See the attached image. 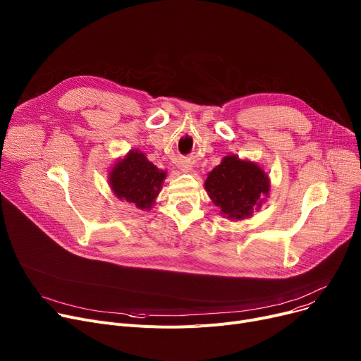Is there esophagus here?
<instances>
[{
    "mask_svg": "<svg viewBox=\"0 0 361 361\" xmlns=\"http://www.w3.org/2000/svg\"><path fill=\"white\" fill-rule=\"evenodd\" d=\"M180 168H181V171H184V173H188V171L192 169V165L187 164V162H181V164H180Z\"/></svg>",
    "mask_w": 361,
    "mask_h": 361,
    "instance_id": "obj_1",
    "label": "esophagus"
}]
</instances>
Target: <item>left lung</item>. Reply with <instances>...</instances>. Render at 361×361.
Wrapping results in <instances>:
<instances>
[{"instance_id":"8db88e82","label":"left lung","mask_w":361,"mask_h":361,"mask_svg":"<svg viewBox=\"0 0 361 361\" xmlns=\"http://www.w3.org/2000/svg\"><path fill=\"white\" fill-rule=\"evenodd\" d=\"M207 196L228 219L250 218L269 195V177L255 162L225 157L204 181Z\"/></svg>"}]
</instances>
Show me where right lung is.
<instances>
[{
	"mask_svg": "<svg viewBox=\"0 0 361 361\" xmlns=\"http://www.w3.org/2000/svg\"><path fill=\"white\" fill-rule=\"evenodd\" d=\"M166 173L152 164L139 150L114 164L109 173V185L120 200L135 204L139 209H150L159 195Z\"/></svg>",
	"mask_w": 361,
	"mask_h": 361,
	"instance_id": "add662e5",
	"label": "right lung"
}]
</instances>
